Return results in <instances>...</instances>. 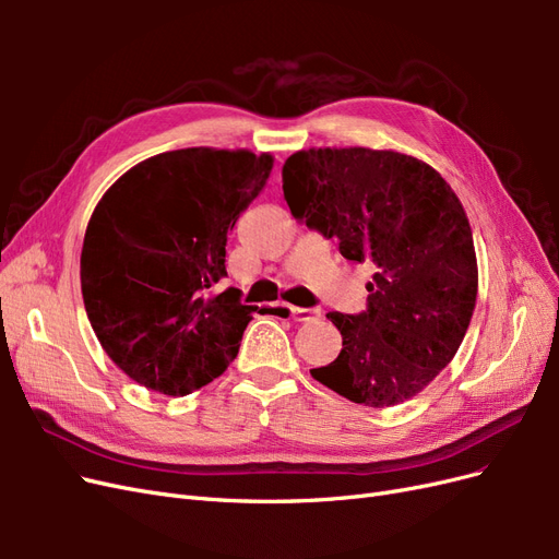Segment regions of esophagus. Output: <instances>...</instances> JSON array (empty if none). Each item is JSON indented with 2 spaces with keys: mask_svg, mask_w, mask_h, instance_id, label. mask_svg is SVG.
<instances>
[{
  "mask_svg": "<svg viewBox=\"0 0 559 559\" xmlns=\"http://www.w3.org/2000/svg\"><path fill=\"white\" fill-rule=\"evenodd\" d=\"M289 312L294 321H314L321 317V312L314 308H289Z\"/></svg>",
  "mask_w": 559,
  "mask_h": 559,
  "instance_id": "obj_1",
  "label": "esophagus"
}]
</instances>
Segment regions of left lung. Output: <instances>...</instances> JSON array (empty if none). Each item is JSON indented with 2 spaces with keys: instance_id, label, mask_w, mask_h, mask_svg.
I'll return each mask as SVG.
<instances>
[{
  "instance_id": "8db88e82",
  "label": "left lung",
  "mask_w": 559,
  "mask_h": 559,
  "mask_svg": "<svg viewBox=\"0 0 559 559\" xmlns=\"http://www.w3.org/2000/svg\"><path fill=\"white\" fill-rule=\"evenodd\" d=\"M294 218L370 261L359 314L329 312L343 349L312 368L321 384L368 408L417 396L452 361L478 296V263L460 198L433 167L396 151L308 148L282 167Z\"/></svg>"
}]
</instances>
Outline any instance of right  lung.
Segmentation results:
<instances>
[{"label": "right lung", "instance_id": "1", "mask_svg": "<svg viewBox=\"0 0 559 559\" xmlns=\"http://www.w3.org/2000/svg\"><path fill=\"white\" fill-rule=\"evenodd\" d=\"M270 170V154L167 151L97 202L81 249L83 302L99 345L134 382L183 396L238 357L253 308L214 284L228 275V230Z\"/></svg>", "mask_w": 559, "mask_h": 559}]
</instances>
